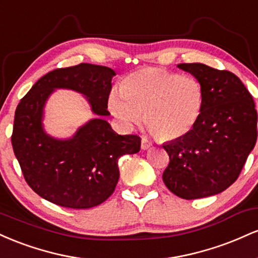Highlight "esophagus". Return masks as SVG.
I'll use <instances>...</instances> for the list:
<instances>
[{"label":"esophagus","instance_id":"34e87169","mask_svg":"<svg viewBox=\"0 0 258 258\" xmlns=\"http://www.w3.org/2000/svg\"><path fill=\"white\" fill-rule=\"evenodd\" d=\"M153 146V143H152V142H150L149 141V139H148V138H146V137H143V138H142V149H144V150H146V149H149V148L150 147H152Z\"/></svg>","mask_w":258,"mask_h":258}]
</instances>
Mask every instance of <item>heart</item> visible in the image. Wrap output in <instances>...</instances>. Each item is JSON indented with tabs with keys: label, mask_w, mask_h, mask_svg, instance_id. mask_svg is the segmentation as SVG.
Masks as SVG:
<instances>
[{
	"label": "heart",
	"mask_w": 258,
	"mask_h": 258,
	"mask_svg": "<svg viewBox=\"0 0 258 258\" xmlns=\"http://www.w3.org/2000/svg\"><path fill=\"white\" fill-rule=\"evenodd\" d=\"M109 109L123 125L143 121L162 141L185 137L203 115L205 91L194 76L179 75L161 68H142L126 76L120 91L109 96Z\"/></svg>",
	"instance_id": "heart-1"
}]
</instances>
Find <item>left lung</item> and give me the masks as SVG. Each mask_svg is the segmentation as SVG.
I'll return each mask as SVG.
<instances>
[{
    "mask_svg": "<svg viewBox=\"0 0 258 258\" xmlns=\"http://www.w3.org/2000/svg\"><path fill=\"white\" fill-rule=\"evenodd\" d=\"M203 85L205 104L194 130L165 143V185L182 199L211 197L238 179L257 139V111L240 79L205 64H178Z\"/></svg>",
    "mask_w": 258,
    "mask_h": 258,
    "instance_id": "8db88e82",
    "label": "left lung"
}]
</instances>
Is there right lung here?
I'll use <instances>...</instances> for the list:
<instances>
[{"mask_svg": "<svg viewBox=\"0 0 258 258\" xmlns=\"http://www.w3.org/2000/svg\"><path fill=\"white\" fill-rule=\"evenodd\" d=\"M110 68L81 63L42 76L22 98L14 115L12 146L24 178L35 193L55 205L90 209L114 193L125 154L141 149L136 135H117L109 122ZM57 88L84 94L100 116L82 126L72 139L58 140L44 132L43 108Z\"/></svg>", "mask_w": 258, "mask_h": 258, "instance_id": "1", "label": "right lung"}]
</instances>
